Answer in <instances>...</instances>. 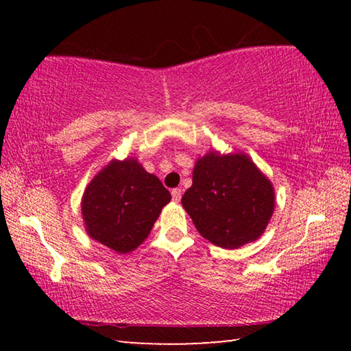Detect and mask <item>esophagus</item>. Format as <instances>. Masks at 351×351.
I'll return each instance as SVG.
<instances>
[{"mask_svg": "<svg viewBox=\"0 0 351 351\" xmlns=\"http://www.w3.org/2000/svg\"><path fill=\"white\" fill-rule=\"evenodd\" d=\"M181 195H182V190L181 189H173L171 190V198H173L175 203L181 199Z\"/></svg>", "mask_w": 351, "mask_h": 351, "instance_id": "1", "label": "esophagus"}]
</instances>
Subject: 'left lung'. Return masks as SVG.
Listing matches in <instances>:
<instances>
[{
    "instance_id": "1",
    "label": "left lung",
    "mask_w": 351,
    "mask_h": 351,
    "mask_svg": "<svg viewBox=\"0 0 351 351\" xmlns=\"http://www.w3.org/2000/svg\"><path fill=\"white\" fill-rule=\"evenodd\" d=\"M181 203L206 240L237 249L265 232L276 199L271 181L245 154L209 153L195 164Z\"/></svg>"
}]
</instances>
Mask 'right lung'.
<instances>
[{"label":"right lung","mask_w":351,"mask_h":351,"mask_svg":"<svg viewBox=\"0 0 351 351\" xmlns=\"http://www.w3.org/2000/svg\"><path fill=\"white\" fill-rule=\"evenodd\" d=\"M170 199L159 178L136 159L111 161L83 193L88 235L119 254L132 252L147 239Z\"/></svg>","instance_id":"right-lung-1"}]
</instances>
